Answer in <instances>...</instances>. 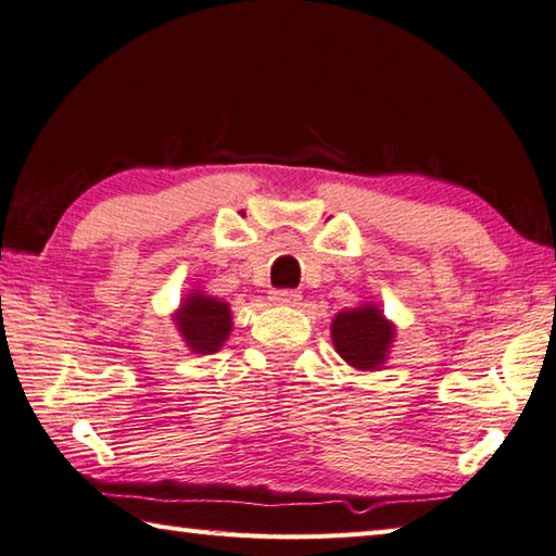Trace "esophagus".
Here are the masks:
<instances>
[{"label":"esophagus","mask_w":556,"mask_h":556,"mask_svg":"<svg viewBox=\"0 0 556 556\" xmlns=\"http://www.w3.org/2000/svg\"><path fill=\"white\" fill-rule=\"evenodd\" d=\"M271 301L279 306H299L301 304V291L294 289H281L271 294Z\"/></svg>","instance_id":"esophagus-1"}]
</instances>
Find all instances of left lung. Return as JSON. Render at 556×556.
<instances>
[{"label":"left lung","mask_w":556,"mask_h":556,"mask_svg":"<svg viewBox=\"0 0 556 556\" xmlns=\"http://www.w3.org/2000/svg\"><path fill=\"white\" fill-rule=\"evenodd\" d=\"M332 348L357 371H379L396 342V326L377 304L340 311L330 323Z\"/></svg>","instance_id":"obj_1"}]
</instances>
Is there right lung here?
I'll return each instance as SVG.
<instances>
[{
	"label": "right lung",
	"instance_id": "right-lung-1",
	"mask_svg": "<svg viewBox=\"0 0 556 556\" xmlns=\"http://www.w3.org/2000/svg\"><path fill=\"white\" fill-rule=\"evenodd\" d=\"M175 328L194 355L218 352L233 330V311L224 299L208 296L206 291L191 289L173 313Z\"/></svg>",
	"mask_w": 556,
	"mask_h": 556
}]
</instances>
